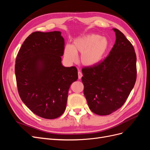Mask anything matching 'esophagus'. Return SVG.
Segmentation results:
<instances>
[{
    "mask_svg": "<svg viewBox=\"0 0 150 150\" xmlns=\"http://www.w3.org/2000/svg\"><path fill=\"white\" fill-rule=\"evenodd\" d=\"M78 78H79V79H81V78H82L83 74H82V73H81V72L80 71H78Z\"/></svg>",
    "mask_w": 150,
    "mask_h": 150,
    "instance_id": "34e87169",
    "label": "esophagus"
}]
</instances>
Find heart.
Masks as SVG:
<instances>
[{
  "label": "heart",
  "instance_id": "1",
  "mask_svg": "<svg viewBox=\"0 0 150 150\" xmlns=\"http://www.w3.org/2000/svg\"><path fill=\"white\" fill-rule=\"evenodd\" d=\"M108 47L107 38L98 34H86L75 39L72 46L66 45L64 56L67 61L72 63L78 60V54H81V63L85 66L93 67L102 61Z\"/></svg>",
  "mask_w": 150,
  "mask_h": 150
}]
</instances>
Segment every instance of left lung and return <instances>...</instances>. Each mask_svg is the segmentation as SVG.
I'll return each mask as SVG.
<instances>
[{"instance_id":"left-lung-1","label":"left lung","mask_w":150,"mask_h":150,"mask_svg":"<svg viewBox=\"0 0 150 150\" xmlns=\"http://www.w3.org/2000/svg\"><path fill=\"white\" fill-rule=\"evenodd\" d=\"M116 42L100 64L83 68L84 94L89 108L98 115H109L120 108L137 79V56L133 45L113 28Z\"/></svg>"}]
</instances>
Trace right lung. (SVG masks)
Returning a JSON list of instances; mask_svg holds the SVG:
<instances>
[{"mask_svg": "<svg viewBox=\"0 0 150 150\" xmlns=\"http://www.w3.org/2000/svg\"><path fill=\"white\" fill-rule=\"evenodd\" d=\"M64 48L61 32H34L16 57L19 96L31 111L43 118L55 119L63 114L70 86L78 78L76 67L62 64Z\"/></svg>", "mask_w": 150, "mask_h": 150, "instance_id": "1", "label": "right lung"}]
</instances>
